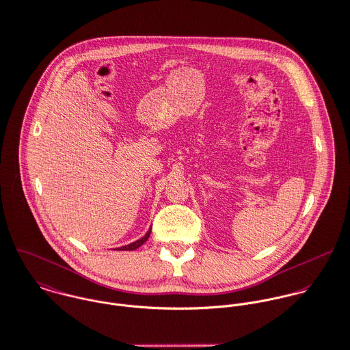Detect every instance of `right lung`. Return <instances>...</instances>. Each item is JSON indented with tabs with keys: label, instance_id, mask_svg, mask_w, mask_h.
I'll use <instances>...</instances> for the list:
<instances>
[{
	"label": "right lung",
	"instance_id": "right-lung-1",
	"mask_svg": "<svg viewBox=\"0 0 350 350\" xmlns=\"http://www.w3.org/2000/svg\"><path fill=\"white\" fill-rule=\"evenodd\" d=\"M150 228H152V227H150ZM150 228H149L148 232L145 233V236H142L141 239H138V240H135V241H133V243H130V244H127V245L116 248V250H119V251H133V250H137L139 245H142V244L148 240V237H149V234H150Z\"/></svg>",
	"mask_w": 350,
	"mask_h": 350
}]
</instances>
